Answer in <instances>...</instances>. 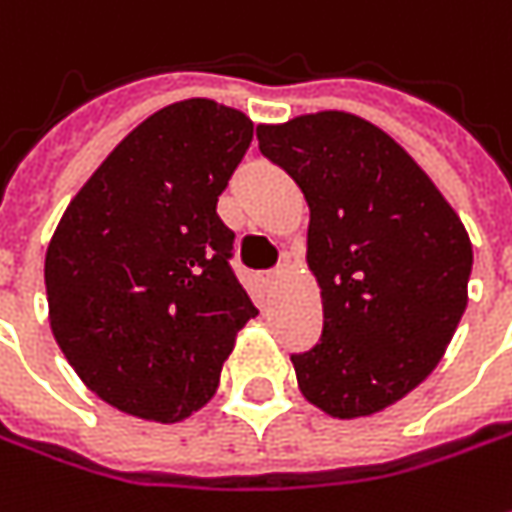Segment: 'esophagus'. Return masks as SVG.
I'll return each mask as SVG.
<instances>
[{"mask_svg": "<svg viewBox=\"0 0 512 512\" xmlns=\"http://www.w3.org/2000/svg\"><path fill=\"white\" fill-rule=\"evenodd\" d=\"M283 272H286V266H280V269H274V272H266L263 277H260V280H263L266 286H274V283H277V280L283 277Z\"/></svg>", "mask_w": 512, "mask_h": 512, "instance_id": "1", "label": "esophagus"}]
</instances>
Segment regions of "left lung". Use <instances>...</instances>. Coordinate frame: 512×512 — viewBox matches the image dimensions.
<instances>
[{
  "label": "left lung",
  "instance_id": "8db88e82",
  "mask_svg": "<svg viewBox=\"0 0 512 512\" xmlns=\"http://www.w3.org/2000/svg\"><path fill=\"white\" fill-rule=\"evenodd\" d=\"M260 152L309 203L306 263L323 337L291 365L334 419L385 411L439 365L467 306L473 246L428 172L343 110L257 124Z\"/></svg>",
  "mask_w": 512,
  "mask_h": 512
}]
</instances>
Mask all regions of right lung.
<instances>
[{
    "mask_svg": "<svg viewBox=\"0 0 512 512\" xmlns=\"http://www.w3.org/2000/svg\"><path fill=\"white\" fill-rule=\"evenodd\" d=\"M255 124L186 98L124 135L47 243V320L81 382L124 414L184 422L215 397L257 309L229 269L221 195Z\"/></svg>",
    "mask_w": 512,
    "mask_h": 512,
    "instance_id": "right-lung-1",
    "label": "right lung"
}]
</instances>
